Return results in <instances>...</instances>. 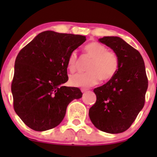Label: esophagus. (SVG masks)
Instances as JSON below:
<instances>
[{"label": "esophagus", "instance_id": "1", "mask_svg": "<svg viewBox=\"0 0 157 157\" xmlns=\"http://www.w3.org/2000/svg\"><path fill=\"white\" fill-rule=\"evenodd\" d=\"M88 90H89V89H81V91H82V92H86V91H87Z\"/></svg>", "mask_w": 157, "mask_h": 157}]
</instances>
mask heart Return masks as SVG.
I'll list each match as a JSON object with an SVG mask.
<instances>
[{"label": "heart", "instance_id": "b5f03b06", "mask_svg": "<svg viewBox=\"0 0 157 157\" xmlns=\"http://www.w3.org/2000/svg\"><path fill=\"white\" fill-rule=\"evenodd\" d=\"M86 56L91 59L86 73H77L69 77V83L75 87H91L102 81H109L115 76L119 67V60L114 52L98 42H91L84 47ZM79 60L76 52L68 57L67 68L71 73L76 71Z\"/></svg>", "mask_w": 157, "mask_h": 157}]
</instances>
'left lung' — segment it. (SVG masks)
I'll list each match as a JSON object with an SVG mask.
<instances>
[{"mask_svg":"<svg viewBox=\"0 0 157 157\" xmlns=\"http://www.w3.org/2000/svg\"><path fill=\"white\" fill-rule=\"evenodd\" d=\"M100 43L112 48L119 60L115 76L94 89L97 100L89 117L99 130L110 134L125 131L144 107L148 81L145 63L137 50L118 37H103Z\"/></svg>","mask_w":157,"mask_h":157,"instance_id":"1","label":"left lung"}]
</instances>
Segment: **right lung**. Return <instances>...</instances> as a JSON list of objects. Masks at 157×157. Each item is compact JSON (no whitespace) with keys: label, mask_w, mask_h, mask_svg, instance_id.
I'll use <instances>...</instances> for the list:
<instances>
[{"label":"right lung","mask_w":157,"mask_h":157,"mask_svg":"<svg viewBox=\"0 0 157 157\" xmlns=\"http://www.w3.org/2000/svg\"><path fill=\"white\" fill-rule=\"evenodd\" d=\"M86 40L82 35L46 31L20 51L11 90L14 110L30 128H54L63 120L68 104L82 97L78 88L63 84L68 80V57Z\"/></svg>","instance_id":"add662e5"}]
</instances>
